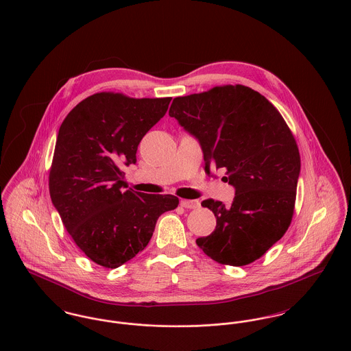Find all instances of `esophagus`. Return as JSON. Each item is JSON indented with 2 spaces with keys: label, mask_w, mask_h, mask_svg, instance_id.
I'll use <instances>...</instances> for the list:
<instances>
[{
  "label": "esophagus",
  "mask_w": 351,
  "mask_h": 351,
  "mask_svg": "<svg viewBox=\"0 0 351 351\" xmlns=\"http://www.w3.org/2000/svg\"><path fill=\"white\" fill-rule=\"evenodd\" d=\"M181 205L188 209H196L200 206L199 200H181Z\"/></svg>",
  "instance_id": "obj_1"
}]
</instances>
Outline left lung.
I'll return each mask as SVG.
<instances>
[{"instance_id":"obj_1","label":"left lung","mask_w":351,"mask_h":351,"mask_svg":"<svg viewBox=\"0 0 351 351\" xmlns=\"http://www.w3.org/2000/svg\"><path fill=\"white\" fill-rule=\"evenodd\" d=\"M200 143L205 173L224 169L235 189L231 205L201 202L216 216L215 231L196 241L213 261L243 266L287 232L296 200L300 154L280 112L243 85L216 86L177 97L169 110Z\"/></svg>"}]
</instances>
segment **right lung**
Masks as SVG:
<instances>
[{
  "instance_id": "obj_1",
  "label": "right lung",
  "mask_w": 351,
  "mask_h": 351,
  "mask_svg": "<svg viewBox=\"0 0 351 351\" xmlns=\"http://www.w3.org/2000/svg\"><path fill=\"white\" fill-rule=\"evenodd\" d=\"M171 99L96 93L63 120L50 170L51 201L75 245L116 269L149 245L158 217L178 206L171 195L127 191L124 166Z\"/></svg>"
}]
</instances>
